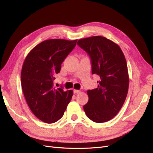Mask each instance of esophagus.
Returning <instances> with one entry per match:
<instances>
[{"instance_id":"1","label":"esophagus","mask_w":153,"mask_h":153,"mask_svg":"<svg viewBox=\"0 0 153 153\" xmlns=\"http://www.w3.org/2000/svg\"><path fill=\"white\" fill-rule=\"evenodd\" d=\"M81 92V91L79 90H74V94H79Z\"/></svg>"}]
</instances>
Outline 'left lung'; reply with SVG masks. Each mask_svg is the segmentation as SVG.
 <instances>
[{"instance_id": "left-lung-1", "label": "left lung", "mask_w": 153, "mask_h": 153, "mask_svg": "<svg viewBox=\"0 0 153 153\" xmlns=\"http://www.w3.org/2000/svg\"><path fill=\"white\" fill-rule=\"evenodd\" d=\"M77 44L90 57L92 74L100 77L97 88L87 91L89 99L84 111L95 123H105L119 113L128 94L129 79L125 56L117 43L103 36L80 39Z\"/></svg>"}]
</instances>
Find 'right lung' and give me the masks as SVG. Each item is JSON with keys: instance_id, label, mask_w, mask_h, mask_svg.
Listing matches in <instances>:
<instances>
[{"instance_id": "add662e5", "label": "right lung", "mask_w": 153, "mask_h": 153, "mask_svg": "<svg viewBox=\"0 0 153 153\" xmlns=\"http://www.w3.org/2000/svg\"><path fill=\"white\" fill-rule=\"evenodd\" d=\"M77 41L45 40L34 47L24 62L21 85L25 99L33 114L44 123L59 120L72 99V90L56 88L53 81Z\"/></svg>"}]
</instances>
